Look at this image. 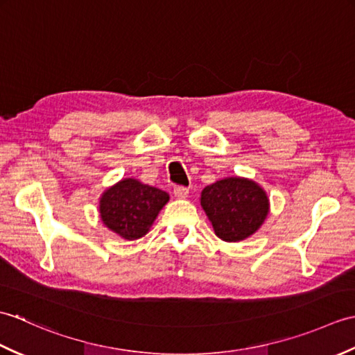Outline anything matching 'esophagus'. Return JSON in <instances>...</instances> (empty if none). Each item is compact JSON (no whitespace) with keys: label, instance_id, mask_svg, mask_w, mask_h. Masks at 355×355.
I'll return each mask as SVG.
<instances>
[{"label":"esophagus","instance_id":"obj_1","mask_svg":"<svg viewBox=\"0 0 355 355\" xmlns=\"http://www.w3.org/2000/svg\"><path fill=\"white\" fill-rule=\"evenodd\" d=\"M173 195H175L177 198H187V195H189V189L184 186H175L173 187Z\"/></svg>","mask_w":355,"mask_h":355}]
</instances>
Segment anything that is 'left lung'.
<instances>
[{
    "label": "left lung",
    "mask_w": 355,
    "mask_h": 355,
    "mask_svg": "<svg viewBox=\"0 0 355 355\" xmlns=\"http://www.w3.org/2000/svg\"><path fill=\"white\" fill-rule=\"evenodd\" d=\"M200 202L215 235L225 243H239L254 235L270 212L263 187L244 177H227L206 186Z\"/></svg>",
    "instance_id": "obj_1"
}]
</instances>
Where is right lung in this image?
Masks as SVG:
<instances>
[{
    "instance_id": "1",
    "label": "right lung",
    "mask_w": 355,
    "mask_h": 355,
    "mask_svg": "<svg viewBox=\"0 0 355 355\" xmlns=\"http://www.w3.org/2000/svg\"><path fill=\"white\" fill-rule=\"evenodd\" d=\"M169 193L137 178H122L105 189L99 198V216L107 229L126 241L145 236Z\"/></svg>"
}]
</instances>
